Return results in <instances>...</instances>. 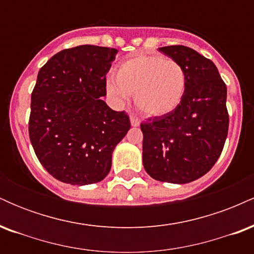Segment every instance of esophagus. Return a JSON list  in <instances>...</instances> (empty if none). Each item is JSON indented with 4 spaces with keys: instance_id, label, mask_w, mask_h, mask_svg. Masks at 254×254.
<instances>
[{
    "instance_id": "1",
    "label": "esophagus",
    "mask_w": 254,
    "mask_h": 254,
    "mask_svg": "<svg viewBox=\"0 0 254 254\" xmlns=\"http://www.w3.org/2000/svg\"><path fill=\"white\" fill-rule=\"evenodd\" d=\"M130 123L132 127H138L139 124H141V122H139L138 118H136L135 116H131L130 117Z\"/></svg>"
}]
</instances>
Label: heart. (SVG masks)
Masks as SVG:
<instances>
[{
	"label": "heart",
	"instance_id": "heart-1",
	"mask_svg": "<svg viewBox=\"0 0 254 254\" xmlns=\"http://www.w3.org/2000/svg\"><path fill=\"white\" fill-rule=\"evenodd\" d=\"M188 74L179 62L156 55H139L119 64L115 77L106 81L107 95L122 105L133 94L137 109L149 117H161L182 103Z\"/></svg>",
	"mask_w": 254,
	"mask_h": 254
}]
</instances>
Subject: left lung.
Instances as JSON below:
<instances>
[{"label":"left lung","mask_w":254,"mask_h":254,"mask_svg":"<svg viewBox=\"0 0 254 254\" xmlns=\"http://www.w3.org/2000/svg\"><path fill=\"white\" fill-rule=\"evenodd\" d=\"M188 74V87L176 110L141 124L144 170L153 179L188 184L211 170L222 153L229 117L227 87L210 60L183 45L159 48Z\"/></svg>","instance_id":"8db88e82"}]
</instances>
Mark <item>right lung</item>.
<instances>
[{"mask_svg":"<svg viewBox=\"0 0 254 254\" xmlns=\"http://www.w3.org/2000/svg\"><path fill=\"white\" fill-rule=\"evenodd\" d=\"M116 49L80 45L60 51L39 72L31 97L28 131L38 160L70 185L99 183L130 129L127 113L103 100Z\"/></svg>","mask_w":254,"mask_h":254,"instance_id":"1","label":"right lung"}]
</instances>
